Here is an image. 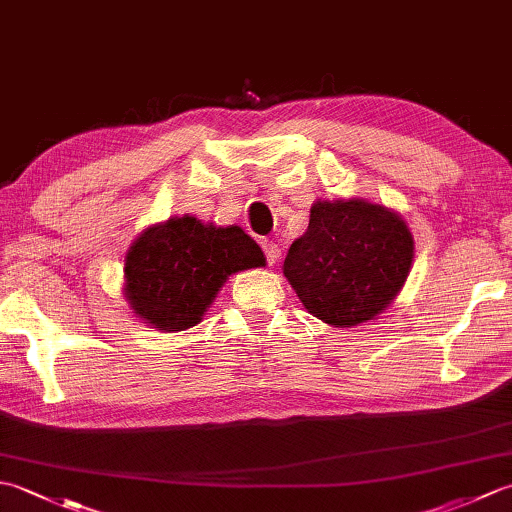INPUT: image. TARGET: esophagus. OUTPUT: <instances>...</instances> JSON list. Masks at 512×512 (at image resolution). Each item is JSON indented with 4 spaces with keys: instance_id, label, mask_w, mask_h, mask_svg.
I'll return each instance as SVG.
<instances>
[{
    "instance_id": "1",
    "label": "esophagus",
    "mask_w": 512,
    "mask_h": 512,
    "mask_svg": "<svg viewBox=\"0 0 512 512\" xmlns=\"http://www.w3.org/2000/svg\"><path fill=\"white\" fill-rule=\"evenodd\" d=\"M264 250H266L268 264H277L281 259V246L277 242H264Z\"/></svg>"
}]
</instances>
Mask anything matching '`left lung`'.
<instances>
[{"label":"left lung","mask_w":512,"mask_h":512,"mask_svg":"<svg viewBox=\"0 0 512 512\" xmlns=\"http://www.w3.org/2000/svg\"><path fill=\"white\" fill-rule=\"evenodd\" d=\"M413 235L398 211L363 198L317 200L292 242L284 277L312 317L334 328L374 321L400 295Z\"/></svg>","instance_id":"1"}]
</instances>
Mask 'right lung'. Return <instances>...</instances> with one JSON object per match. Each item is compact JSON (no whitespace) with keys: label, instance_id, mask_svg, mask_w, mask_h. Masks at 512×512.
Instances as JSON below:
<instances>
[{"label":"right lung","instance_id":"obj_1","mask_svg":"<svg viewBox=\"0 0 512 512\" xmlns=\"http://www.w3.org/2000/svg\"><path fill=\"white\" fill-rule=\"evenodd\" d=\"M262 266L264 250L242 226L171 215L147 226L129 246L123 297L151 328L182 332L202 321L228 277Z\"/></svg>","mask_w":512,"mask_h":512}]
</instances>
